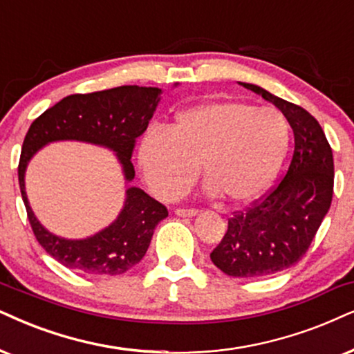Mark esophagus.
<instances>
[{
    "label": "esophagus",
    "instance_id": "obj_1",
    "mask_svg": "<svg viewBox=\"0 0 354 354\" xmlns=\"http://www.w3.org/2000/svg\"><path fill=\"white\" fill-rule=\"evenodd\" d=\"M174 214L180 217H194L198 214V209H176Z\"/></svg>",
    "mask_w": 354,
    "mask_h": 354
}]
</instances>
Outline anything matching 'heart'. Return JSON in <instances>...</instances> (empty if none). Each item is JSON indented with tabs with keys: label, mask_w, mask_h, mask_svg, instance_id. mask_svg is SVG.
I'll use <instances>...</instances> for the list:
<instances>
[{
	"label": "heart",
	"mask_w": 354,
	"mask_h": 354,
	"mask_svg": "<svg viewBox=\"0 0 354 354\" xmlns=\"http://www.w3.org/2000/svg\"><path fill=\"white\" fill-rule=\"evenodd\" d=\"M289 144V125L272 107L210 101L181 111L165 129H151L138 145L142 176L153 194L174 199L201 171L210 189L232 204L257 199L270 186Z\"/></svg>",
	"instance_id": "obj_1"
}]
</instances>
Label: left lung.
I'll list each match as a JSON object with an SVG mask.
<instances>
[{"label":"left lung","mask_w":354,"mask_h":354,"mask_svg":"<svg viewBox=\"0 0 354 354\" xmlns=\"http://www.w3.org/2000/svg\"><path fill=\"white\" fill-rule=\"evenodd\" d=\"M271 101L294 132V153L284 178L245 209L235 210L210 253L234 277L270 276L302 259L333 198V153L320 124L306 109L257 84L240 83Z\"/></svg>","instance_id":"8db88e82"}]
</instances>
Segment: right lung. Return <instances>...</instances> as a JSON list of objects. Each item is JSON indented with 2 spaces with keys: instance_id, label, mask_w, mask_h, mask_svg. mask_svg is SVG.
I'll use <instances>...</instances> for the list:
<instances>
[{
  "instance_id": "1",
  "label": "right lung",
  "mask_w": 354,
  "mask_h": 354,
  "mask_svg": "<svg viewBox=\"0 0 354 354\" xmlns=\"http://www.w3.org/2000/svg\"><path fill=\"white\" fill-rule=\"evenodd\" d=\"M162 89L127 84L88 95H70L48 107L30 124L22 144L19 187L35 239L58 263L83 274L118 276L145 257L151 235L168 216L162 203L140 187L131 186L118 221L100 234L84 240H65L40 225L28 203L24 173L29 160L48 142L82 140L114 150L122 163L125 180L132 181L136 169L131 162L137 137L149 127Z\"/></svg>"
}]
</instances>
